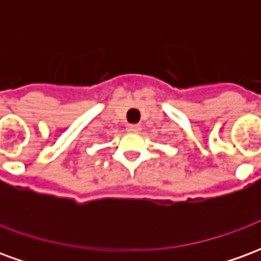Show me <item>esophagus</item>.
Returning <instances> with one entry per match:
<instances>
[{
	"label": "esophagus",
	"instance_id": "obj_1",
	"mask_svg": "<svg viewBox=\"0 0 261 261\" xmlns=\"http://www.w3.org/2000/svg\"><path fill=\"white\" fill-rule=\"evenodd\" d=\"M140 130H141V125L140 124H128L127 125V131H130V133H138Z\"/></svg>",
	"mask_w": 261,
	"mask_h": 261
}]
</instances>
